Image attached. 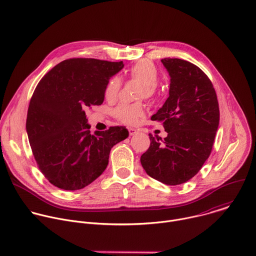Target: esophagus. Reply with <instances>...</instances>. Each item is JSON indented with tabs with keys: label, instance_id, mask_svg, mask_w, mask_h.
I'll use <instances>...</instances> for the list:
<instances>
[{
	"label": "esophagus",
	"instance_id": "1",
	"mask_svg": "<svg viewBox=\"0 0 256 256\" xmlns=\"http://www.w3.org/2000/svg\"><path fill=\"white\" fill-rule=\"evenodd\" d=\"M138 132V130H136V128H128V134H130V136H134V134H136Z\"/></svg>",
	"mask_w": 256,
	"mask_h": 256
}]
</instances>
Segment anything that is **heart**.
<instances>
[{
  "label": "heart",
  "mask_w": 256,
  "mask_h": 256,
  "mask_svg": "<svg viewBox=\"0 0 256 256\" xmlns=\"http://www.w3.org/2000/svg\"><path fill=\"white\" fill-rule=\"evenodd\" d=\"M130 79L142 83V88L138 92V98H152L156 96V85L158 83L160 74L152 62L150 60H140L134 63L128 70ZM122 86V81L118 76L110 77L104 86V98L108 100H114ZM114 116L126 124H134L144 114V108L142 104L136 102L132 104H120L114 110Z\"/></svg>",
  "instance_id": "b5f03b06"
}]
</instances>
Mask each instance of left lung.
<instances>
[{
    "label": "left lung",
    "mask_w": 256,
    "mask_h": 256,
    "mask_svg": "<svg viewBox=\"0 0 256 256\" xmlns=\"http://www.w3.org/2000/svg\"><path fill=\"white\" fill-rule=\"evenodd\" d=\"M171 77L168 98L152 116L168 136H150V146L140 162L152 178L166 185L192 179L209 158L219 126V104L209 77L193 63L164 58Z\"/></svg>",
    "instance_id": "left-lung-1"
}]
</instances>
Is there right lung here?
<instances>
[{
  "label": "right lung",
  "instance_id": "1",
  "mask_svg": "<svg viewBox=\"0 0 256 256\" xmlns=\"http://www.w3.org/2000/svg\"><path fill=\"white\" fill-rule=\"evenodd\" d=\"M122 61L71 58L54 66L31 98L26 130L37 166L55 187L74 191L98 178L112 148L128 136L126 126L90 134L85 110L104 100L108 80Z\"/></svg>",
  "mask_w": 256,
  "mask_h": 256
}]
</instances>
